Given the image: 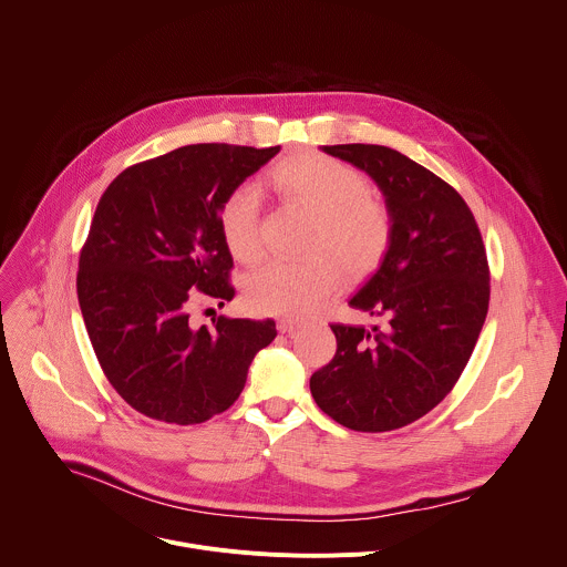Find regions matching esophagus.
Here are the masks:
<instances>
[{"label":"esophagus","mask_w":567,"mask_h":567,"mask_svg":"<svg viewBox=\"0 0 567 567\" xmlns=\"http://www.w3.org/2000/svg\"><path fill=\"white\" fill-rule=\"evenodd\" d=\"M300 328V322L293 318H280L278 320V332L280 334H293Z\"/></svg>","instance_id":"esophagus-1"}]
</instances>
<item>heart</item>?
Instances as JSON below:
<instances>
[{"label": "heart", "instance_id": "1", "mask_svg": "<svg viewBox=\"0 0 567 567\" xmlns=\"http://www.w3.org/2000/svg\"><path fill=\"white\" fill-rule=\"evenodd\" d=\"M269 190L287 206L311 215L298 262H271L245 280V300L260 313L309 316L339 287L363 280L392 245V215L372 197L363 173L326 154L305 152L276 164ZM228 254L254 265L262 256L258 195L241 186L230 190L217 213Z\"/></svg>", "mask_w": 567, "mask_h": 567}]
</instances>
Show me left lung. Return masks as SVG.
<instances>
[{
	"label": "left lung",
	"mask_w": 567,
	"mask_h": 567,
	"mask_svg": "<svg viewBox=\"0 0 567 567\" xmlns=\"http://www.w3.org/2000/svg\"><path fill=\"white\" fill-rule=\"evenodd\" d=\"M370 175L392 245L350 307L381 320L330 326L334 359L311 374L318 409L346 429L385 433L433 411L460 379L489 309V265L466 202L385 145H322Z\"/></svg>",
	"instance_id": "left-lung-1"
}]
</instances>
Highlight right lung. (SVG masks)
<instances>
[{"instance_id": "obj_1", "label": "right lung", "mask_w": 567, "mask_h": 567, "mask_svg": "<svg viewBox=\"0 0 567 567\" xmlns=\"http://www.w3.org/2000/svg\"><path fill=\"white\" fill-rule=\"evenodd\" d=\"M280 152L184 145L123 171L103 193L78 262V302L96 359L134 411L202 424L230 409L276 322L213 318L193 328L199 296H235L217 213L224 197Z\"/></svg>"}]
</instances>
